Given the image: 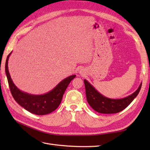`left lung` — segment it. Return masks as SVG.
I'll return each instance as SVG.
<instances>
[{
  "instance_id": "1",
  "label": "left lung",
  "mask_w": 150,
  "mask_h": 150,
  "mask_svg": "<svg viewBox=\"0 0 150 150\" xmlns=\"http://www.w3.org/2000/svg\"><path fill=\"white\" fill-rule=\"evenodd\" d=\"M84 82L88 103L97 112L104 114L119 113L125 109L137 96L142 86L141 83L137 90L128 97L120 99H113L101 95L86 80H84Z\"/></svg>"
}]
</instances>
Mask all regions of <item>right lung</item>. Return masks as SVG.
Here are the masks:
<instances>
[{"label": "right lung", "instance_id": "add662e5", "mask_svg": "<svg viewBox=\"0 0 150 150\" xmlns=\"http://www.w3.org/2000/svg\"><path fill=\"white\" fill-rule=\"evenodd\" d=\"M11 53V52L9 54L6 59L5 71L9 89L15 101L25 110L38 115H46L55 111L61 103L63 95L67 87L76 75H73L64 79L52 91L47 92L46 94L35 95L25 93L17 88L9 75L8 64Z\"/></svg>", "mask_w": 150, "mask_h": 150}]
</instances>
